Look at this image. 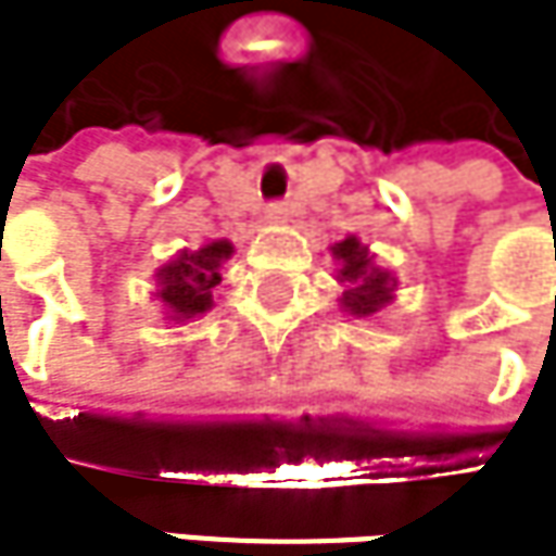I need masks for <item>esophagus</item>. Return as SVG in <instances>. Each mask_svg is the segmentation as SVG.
Masks as SVG:
<instances>
[{
  "label": "esophagus",
  "instance_id": "1",
  "mask_svg": "<svg viewBox=\"0 0 556 556\" xmlns=\"http://www.w3.org/2000/svg\"><path fill=\"white\" fill-rule=\"evenodd\" d=\"M267 222H274V225H282V222H289V208H286L282 202H274V205L267 208Z\"/></svg>",
  "mask_w": 556,
  "mask_h": 556
}]
</instances>
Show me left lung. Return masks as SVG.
Listing matches in <instances>:
<instances>
[{
    "instance_id": "left-lung-1",
    "label": "left lung",
    "mask_w": 556,
    "mask_h": 556,
    "mask_svg": "<svg viewBox=\"0 0 556 556\" xmlns=\"http://www.w3.org/2000/svg\"><path fill=\"white\" fill-rule=\"evenodd\" d=\"M328 251L338 261L334 279L344 289L338 302H341V308L348 315L370 318L395 299V277L389 274L387 267L377 264V254L357 235H348L344 241H334Z\"/></svg>"
}]
</instances>
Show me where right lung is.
<instances>
[{
  "mask_svg": "<svg viewBox=\"0 0 556 556\" xmlns=\"http://www.w3.org/2000/svg\"><path fill=\"white\" fill-rule=\"evenodd\" d=\"M235 254L231 241H208L202 248H182L176 257L157 267V289L151 292L164 305V318L186 325L205 315L212 302V289L222 282V264Z\"/></svg>",
  "mask_w": 556,
  "mask_h": 556,
  "instance_id": "1",
  "label": "right lung"
}]
</instances>
